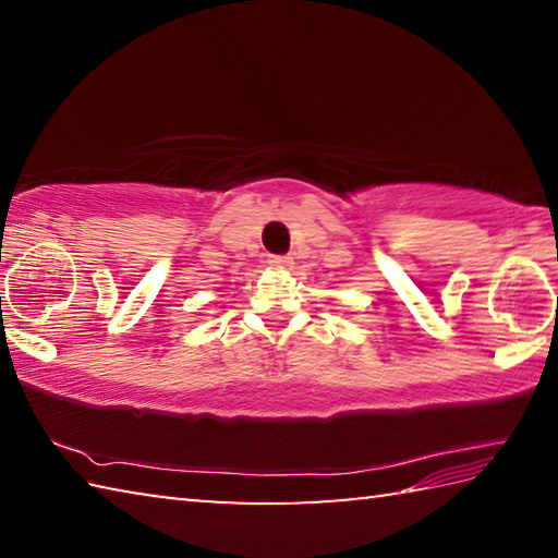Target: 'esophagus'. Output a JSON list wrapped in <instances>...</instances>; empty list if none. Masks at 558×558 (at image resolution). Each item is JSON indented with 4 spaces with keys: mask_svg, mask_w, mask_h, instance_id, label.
<instances>
[{
    "mask_svg": "<svg viewBox=\"0 0 558 558\" xmlns=\"http://www.w3.org/2000/svg\"><path fill=\"white\" fill-rule=\"evenodd\" d=\"M290 263H292V260H290L288 256H270V258H268V266H270V268H278V270L288 268Z\"/></svg>",
    "mask_w": 558,
    "mask_h": 558,
    "instance_id": "esophagus-1",
    "label": "esophagus"
}]
</instances>
